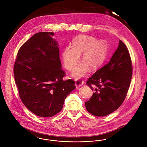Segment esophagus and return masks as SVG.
<instances>
[{
  "instance_id": "1",
  "label": "esophagus",
  "mask_w": 147,
  "mask_h": 147,
  "mask_svg": "<svg viewBox=\"0 0 147 147\" xmlns=\"http://www.w3.org/2000/svg\"><path fill=\"white\" fill-rule=\"evenodd\" d=\"M75 85H76V88L78 89L79 87H80L82 85H83L84 84V82L81 80H78V79H75Z\"/></svg>"
}]
</instances>
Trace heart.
<instances>
[{"label": "heart", "mask_w": 147, "mask_h": 147, "mask_svg": "<svg viewBox=\"0 0 147 147\" xmlns=\"http://www.w3.org/2000/svg\"><path fill=\"white\" fill-rule=\"evenodd\" d=\"M107 45L103 41H97L93 37L79 35L72 42V47H65L62 53V59L65 68L72 71L79 61H81L74 69L72 76L80 78L89 71V68L92 71L96 70L105 62L107 58Z\"/></svg>", "instance_id": "heart-1"}]
</instances>
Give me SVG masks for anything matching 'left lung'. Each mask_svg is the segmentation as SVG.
<instances>
[{"label": "left lung", "instance_id": "left-lung-1", "mask_svg": "<svg viewBox=\"0 0 147 147\" xmlns=\"http://www.w3.org/2000/svg\"><path fill=\"white\" fill-rule=\"evenodd\" d=\"M132 67L125 44L119 45L109 62L88 79L86 84L94 91L85 103L87 111L104 117L118 109L124 101L131 80Z\"/></svg>", "mask_w": 147, "mask_h": 147}]
</instances>
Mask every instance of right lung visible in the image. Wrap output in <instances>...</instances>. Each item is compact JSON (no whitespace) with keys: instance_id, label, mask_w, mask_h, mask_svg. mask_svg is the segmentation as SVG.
I'll use <instances>...</instances> for the list:
<instances>
[{"instance_id":"right-lung-1","label":"right lung","mask_w":147,"mask_h":147,"mask_svg":"<svg viewBox=\"0 0 147 147\" xmlns=\"http://www.w3.org/2000/svg\"><path fill=\"white\" fill-rule=\"evenodd\" d=\"M53 32H39L19 49L13 72L24 105L41 117L60 112L67 96L76 88L75 82L63 81L58 43Z\"/></svg>"}]
</instances>
